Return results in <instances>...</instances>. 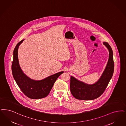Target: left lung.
I'll return each mask as SVG.
<instances>
[{"label":"left lung","instance_id":"1","mask_svg":"<svg viewBox=\"0 0 126 126\" xmlns=\"http://www.w3.org/2000/svg\"><path fill=\"white\" fill-rule=\"evenodd\" d=\"M103 44L109 50V59L105 70L97 81L90 85L71 76V92L77 99L90 100L98 98L104 93L112 76L114 71L113 52L108 43L105 42Z\"/></svg>","mask_w":126,"mask_h":126}]
</instances>
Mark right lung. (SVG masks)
I'll use <instances>...</instances> for the list:
<instances>
[{
  "label": "right lung",
  "mask_w": 126,
  "mask_h": 126,
  "mask_svg": "<svg viewBox=\"0 0 126 126\" xmlns=\"http://www.w3.org/2000/svg\"><path fill=\"white\" fill-rule=\"evenodd\" d=\"M24 40H22L18 43L14 50L12 65L13 76L21 91L27 96L33 99L45 97L49 94L57 78L64 72L57 73L39 81H35L28 77L21 70L18 58L19 46Z\"/></svg>",
  "instance_id": "1"
}]
</instances>
